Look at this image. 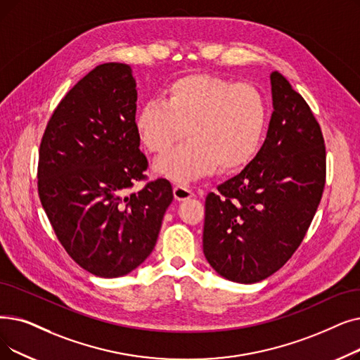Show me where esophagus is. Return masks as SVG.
Returning <instances> with one entry per match:
<instances>
[{
    "label": "esophagus",
    "mask_w": 360,
    "mask_h": 360,
    "mask_svg": "<svg viewBox=\"0 0 360 360\" xmlns=\"http://www.w3.org/2000/svg\"><path fill=\"white\" fill-rule=\"evenodd\" d=\"M174 195H175V200L178 201H184V200H188L194 195L193 190L190 188L188 185H184V184H179V185H175L174 186Z\"/></svg>",
    "instance_id": "obj_1"
}]
</instances>
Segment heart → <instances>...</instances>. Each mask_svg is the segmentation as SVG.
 <instances>
[{"instance_id":"1","label":"heart","mask_w":360,"mask_h":360,"mask_svg":"<svg viewBox=\"0 0 360 360\" xmlns=\"http://www.w3.org/2000/svg\"><path fill=\"white\" fill-rule=\"evenodd\" d=\"M266 124L268 103L255 85L202 73L170 82L163 100H148L135 117L139 139L154 154L166 153L188 132V143L155 163L159 174L179 182L217 167H245L260 148Z\"/></svg>"}]
</instances>
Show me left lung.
I'll return each instance as SVG.
<instances>
[{"label":"left lung","instance_id":"left-lung-1","mask_svg":"<svg viewBox=\"0 0 360 360\" xmlns=\"http://www.w3.org/2000/svg\"><path fill=\"white\" fill-rule=\"evenodd\" d=\"M274 113L256 158L206 197L202 252L213 269L252 284L281 269L302 244L322 198L321 124L285 77L271 75Z\"/></svg>","mask_w":360,"mask_h":360}]
</instances>
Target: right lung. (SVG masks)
I'll list each match as a JSON object with an SVG mask.
<instances>
[{"mask_svg": "<svg viewBox=\"0 0 360 360\" xmlns=\"http://www.w3.org/2000/svg\"><path fill=\"white\" fill-rule=\"evenodd\" d=\"M135 88L128 65H98L61 98L39 146L38 194L56 236L103 278L127 275L150 256L174 200L167 179L147 181ZM139 180L143 190L124 196Z\"/></svg>", "mask_w": 360, "mask_h": 360, "instance_id": "add662e5", "label": "right lung"}]
</instances>
